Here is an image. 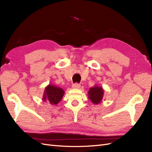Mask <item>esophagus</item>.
Masks as SVG:
<instances>
[{
	"mask_svg": "<svg viewBox=\"0 0 152 152\" xmlns=\"http://www.w3.org/2000/svg\"><path fill=\"white\" fill-rule=\"evenodd\" d=\"M72 87L73 89H79V88H80V85L77 84V83H75L74 84H73Z\"/></svg>",
	"mask_w": 152,
	"mask_h": 152,
	"instance_id": "obj_1",
	"label": "esophagus"
}]
</instances>
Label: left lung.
<instances>
[{"label":"left lung","mask_w":152,"mask_h":152,"mask_svg":"<svg viewBox=\"0 0 152 152\" xmlns=\"http://www.w3.org/2000/svg\"><path fill=\"white\" fill-rule=\"evenodd\" d=\"M104 96V89L102 86L95 85L88 91V98L94 104H98L102 102Z\"/></svg>","instance_id":"8db88e82"}]
</instances>
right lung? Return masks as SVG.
Listing matches in <instances>:
<instances>
[{
  "label": "right lung",
  "instance_id": "right-lung-1",
  "mask_svg": "<svg viewBox=\"0 0 152 152\" xmlns=\"http://www.w3.org/2000/svg\"><path fill=\"white\" fill-rule=\"evenodd\" d=\"M64 94L65 91L61 87L49 84L45 87L42 101L44 102H49L52 105H56L63 98Z\"/></svg>",
  "mask_w": 152,
  "mask_h": 152
}]
</instances>
